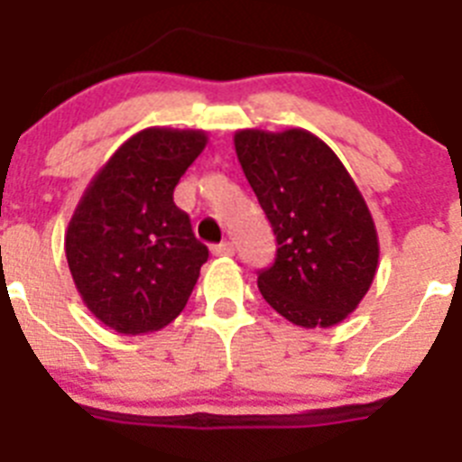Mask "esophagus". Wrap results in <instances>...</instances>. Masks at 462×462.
Returning a JSON list of instances; mask_svg holds the SVG:
<instances>
[{
	"instance_id": "obj_1",
	"label": "esophagus",
	"mask_w": 462,
	"mask_h": 462,
	"mask_svg": "<svg viewBox=\"0 0 462 462\" xmlns=\"http://www.w3.org/2000/svg\"><path fill=\"white\" fill-rule=\"evenodd\" d=\"M211 253H214L216 257H227L235 253V244H232V241H223V244H218V246L211 248Z\"/></svg>"
}]
</instances>
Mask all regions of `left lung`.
<instances>
[{
    "label": "left lung",
    "mask_w": 462,
    "mask_h": 462,
    "mask_svg": "<svg viewBox=\"0 0 462 462\" xmlns=\"http://www.w3.org/2000/svg\"><path fill=\"white\" fill-rule=\"evenodd\" d=\"M235 152L278 241L276 262L257 276L262 297L303 329L336 327L371 290L380 260L364 195L306 128H241Z\"/></svg>",
    "instance_id": "left-lung-1"
}]
</instances>
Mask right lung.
<instances>
[{"mask_svg": "<svg viewBox=\"0 0 462 462\" xmlns=\"http://www.w3.org/2000/svg\"><path fill=\"white\" fill-rule=\"evenodd\" d=\"M207 143L200 128H143L94 174L70 216V276L94 318L117 334L163 329L193 292L209 251L172 193Z\"/></svg>", "mask_w": 462, "mask_h": 462, "instance_id": "obj_1", "label": "right lung"}]
</instances>
